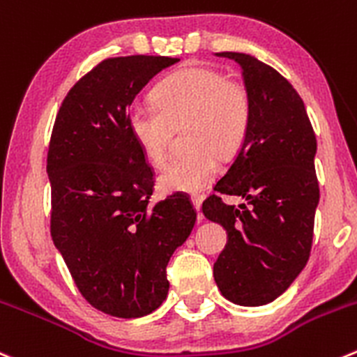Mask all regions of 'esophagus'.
I'll use <instances>...</instances> for the list:
<instances>
[{
    "label": "esophagus",
    "instance_id": "esophagus-1",
    "mask_svg": "<svg viewBox=\"0 0 357 357\" xmlns=\"http://www.w3.org/2000/svg\"><path fill=\"white\" fill-rule=\"evenodd\" d=\"M202 202H204L202 195H199V193L192 195V204H193V207H195V211H200V207H202ZM199 220H202V214H199Z\"/></svg>",
    "mask_w": 357,
    "mask_h": 357
}]
</instances>
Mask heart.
<instances>
[{"instance_id":"heart-1","label":"heart","mask_w":357,"mask_h":357,"mask_svg":"<svg viewBox=\"0 0 357 357\" xmlns=\"http://www.w3.org/2000/svg\"><path fill=\"white\" fill-rule=\"evenodd\" d=\"M153 99L155 105L130 108V136L148 162L160 165L172 129L186 123L188 150L164 165L158 186L164 192H200L218 172V155L230 157L244 144L251 123L245 86L213 68L190 66L158 83Z\"/></svg>"}]
</instances>
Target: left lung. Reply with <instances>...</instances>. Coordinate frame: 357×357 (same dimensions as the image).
Segmentation results:
<instances>
[{
  "mask_svg": "<svg viewBox=\"0 0 357 357\" xmlns=\"http://www.w3.org/2000/svg\"><path fill=\"white\" fill-rule=\"evenodd\" d=\"M216 55L242 68L251 123L234 164L214 186L248 206H227L218 195L202 204L204 216L227 230L214 281L237 305H266L293 284L309 259L319 204L316 134L302 98L281 73L249 54Z\"/></svg>",
  "mask_w": 357,
  "mask_h": 357,
  "instance_id": "obj_1",
  "label": "left lung"
}]
</instances>
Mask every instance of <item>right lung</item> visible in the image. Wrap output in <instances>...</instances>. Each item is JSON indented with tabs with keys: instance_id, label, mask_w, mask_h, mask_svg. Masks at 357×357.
<instances>
[{
	"instance_id": "1",
	"label": "right lung",
	"mask_w": 357,
	"mask_h": 357,
	"mask_svg": "<svg viewBox=\"0 0 357 357\" xmlns=\"http://www.w3.org/2000/svg\"><path fill=\"white\" fill-rule=\"evenodd\" d=\"M178 61H102L68 92L48 146L52 241L83 298L123 319L164 303L167 263L197 220L183 193L151 204L153 172L127 126L141 89Z\"/></svg>"
}]
</instances>
